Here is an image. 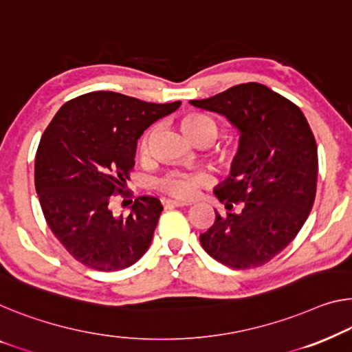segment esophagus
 <instances>
[{
  "instance_id": "obj_1",
  "label": "esophagus",
  "mask_w": 352,
  "mask_h": 352,
  "mask_svg": "<svg viewBox=\"0 0 352 352\" xmlns=\"http://www.w3.org/2000/svg\"><path fill=\"white\" fill-rule=\"evenodd\" d=\"M162 204H164V207H188V206H191V202L178 201V199H162Z\"/></svg>"
}]
</instances>
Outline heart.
Returning a JSON list of instances; mask_svg holds the SVG:
<instances>
[{
  "mask_svg": "<svg viewBox=\"0 0 352 352\" xmlns=\"http://www.w3.org/2000/svg\"><path fill=\"white\" fill-rule=\"evenodd\" d=\"M183 134L194 144H210L218 135L219 124L217 120L204 113H190L180 122ZM156 126H151L142 134L139 140V153L142 158H146L151 153V144H153ZM240 156V145L230 144L228 148H224L219 153V164L224 167L234 166V162L239 160ZM202 185V178L194 174H188V172H170L164 178H161L160 186L161 190L172 194L175 197L182 199H191L197 194L199 188Z\"/></svg>",
  "mask_w": 352,
  "mask_h": 352,
  "instance_id": "heart-1",
  "label": "heart"
}]
</instances>
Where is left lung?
<instances>
[{
	"mask_svg": "<svg viewBox=\"0 0 352 352\" xmlns=\"http://www.w3.org/2000/svg\"><path fill=\"white\" fill-rule=\"evenodd\" d=\"M190 102L226 117L240 134L239 160L214 188L229 212H214L213 226L201 234L202 248L232 269L265 264L296 239L311 212L318 146L310 124L296 104L256 82Z\"/></svg>",
	"mask_w": 352,
	"mask_h": 352,
	"instance_id": "8db88e82",
	"label": "left lung"
}]
</instances>
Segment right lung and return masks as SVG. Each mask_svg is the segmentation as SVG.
<instances>
[{
	"instance_id": "add662e5",
	"label": "right lung",
	"mask_w": 352,
	"mask_h": 352,
	"mask_svg": "<svg viewBox=\"0 0 352 352\" xmlns=\"http://www.w3.org/2000/svg\"><path fill=\"white\" fill-rule=\"evenodd\" d=\"M180 104L91 91L67 101L47 126L36 153V192L52 232L83 265L122 270L148 250L160 199L140 196L128 214L113 213L112 199L128 196L123 190L144 131Z\"/></svg>"
}]
</instances>
